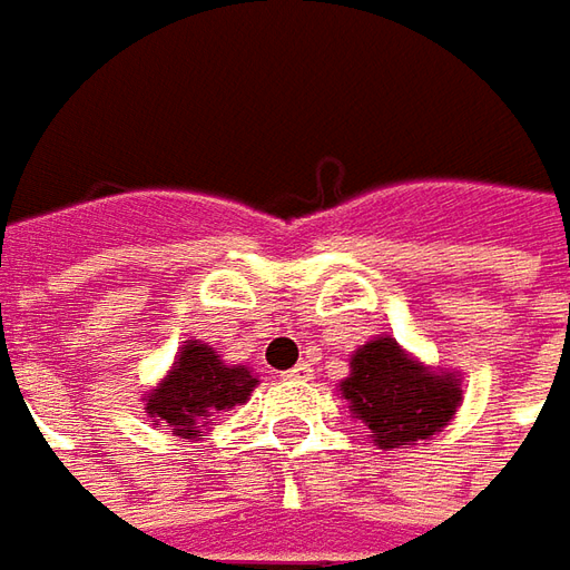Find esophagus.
<instances>
[{
    "label": "esophagus",
    "instance_id": "34e87169",
    "mask_svg": "<svg viewBox=\"0 0 570 570\" xmlns=\"http://www.w3.org/2000/svg\"><path fill=\"white\" fill-rule=\"evenodd\" d=\"M285 380H292V383H307L313 380V366L307 361H301V364H294L288 373H285Z\"/></svg>",
    "mask_w": 570,
    "mask_h": 570
}]
</instances>
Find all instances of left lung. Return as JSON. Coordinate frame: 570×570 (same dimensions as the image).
<instances>
[{
  "mask_svg": "<svg viewBox=\"0 0 570 570\" xmlns=\"http://www.w3.org/2000/svg\"><path fill=\"white\" fill-rule=\"evenodd\" d=\"M461 373L423 364L392 338L376 335L351 354L338 383L351 417L361 420L376 449L430 445L461 407Z\"/></svg>",
  "mask_w": 570,
  "mask_h": 570,
  "instance_id": "1",
  "label": "left lung"
}]
</instances>
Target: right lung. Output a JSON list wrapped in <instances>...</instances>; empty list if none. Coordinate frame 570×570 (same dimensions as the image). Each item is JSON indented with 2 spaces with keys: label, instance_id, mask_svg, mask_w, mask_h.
Masks as SVG:
<instances>
[{
  "label": "right lung",
  "instance_id": "obj_1",
  "mask_svg": "<svg viewBox=\"0 0 570 570\" xmlns=\"http://www.w3.org/2000/svg\"><path fill=\"white\" fill-rule=\"evenodd\" d=\"M257 385L254 366L225 364L223 354L209 342L187 338L169 373L144 395V411L156 426L166 423L171 436L197 439L209 430V420L219 411L244 404Z\"/></svg>",
  "mask_w": 570,
  "mask_h": 570
}]
</instances>
